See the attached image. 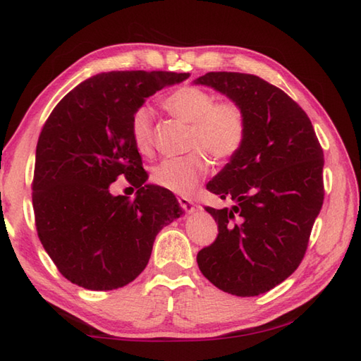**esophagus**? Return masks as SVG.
<instances>
[{
    "instance_id": "esophagus-1",
    "label": "esophagus",
    "mask_w": 361,
    "mask_h": 361,
    "mask_svg": "<svg viewBox=\"0 0 361 361\" xmlns=\"http://www.w3.org/2000/svg\"><path fill=\"white\" fill-rule=\"evenodd\" d=\"M178 202H180V204H181L183 211H185L186 214H192V212L195 211V203H194L192 200H190V198H188V197H180Z\"/></svg>"
}]
</instances>
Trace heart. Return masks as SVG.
<instances>
[{
	"mask_svg": "<svg viewBox=\"0 0 361 361\" xmlns=\"http://www.w3.org/2000/svg\"><path fill=\"white\" fill-rule=\"evenodd\" d=\"M163 109L190 124L188 147L194 149L180 158H167L153 167L152 181L157 186L181 197L192 195L209 171L206 153L224 163L243 147L248 133V119L243 105L234 99L217 97L209 90L181 85L161 99ZM153 114L149 106H140L130 118V135L141 155L153 150Z\"/></svg>",
	"mask_w": 361,
	"mask_h": 361,
	"instance_id": "1",
	"label": "heart"
}]
</instances>
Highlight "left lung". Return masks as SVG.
I'll return each instance as SVG.
<instances>
[{
	"instance_id": "1",
	"label": "left lung",
	"mask_w": 361,
	"mask_h": 361,
	"mask_svg": "<svg viewBox=\"0 0 361 361\" xmlns=\"http://www.w3.org/2000/svg\"><path fill=\"white\" fill-rule=\"evenodd\" d=\"M195 83L240 102L248 119L242 150L206 185L235 204L206 206L219 234L197 264L226 293L257 296L286 281L305 255L324 200L323 149L301 106L257 75L217 71Z\"/></svg>"
}]
</instances>
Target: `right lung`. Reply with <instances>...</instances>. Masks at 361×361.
<instances>
[{
    "label": "right lung",
    "mask_w": 361,
    "mask_h": 361,
    "mask_svg": "<svg viewBox=\"0 0 361 361\" xmlns=\"http://www.w3.org/2000/svg\"><path fill=\"white\" fill-rule=\"evenodd\" d=\"M188 73L111 71L71 90L38 136L32 180L37 234L57 270L96 291L127 286L147 265L161 228L180 217L171 190L144 185L147 173L130 135L145 97ZM121 176L137 197H114Z\"/></svg>",
    "instance_id": "right-lung-1"
}]
</instances>
